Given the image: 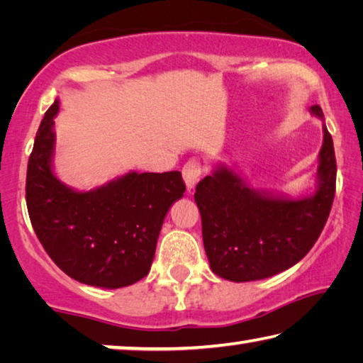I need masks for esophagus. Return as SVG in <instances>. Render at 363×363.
<instances>
[{
  "instance_id": "obj_1",
  "label": "esophagus",
  "mask_w": 363,
  "mask_h": 363,
  "mask_svg": "<svg viewBox=\"0 0 363 363\" xmlns=\"http://www.w3.org/2000/svg\"><path fill=\"white\" fill-rule=\"evenodd\" d=\"M200 176H201V164L199 160H189L182 168V177L187 186V190H192L196 186V182L200 181Z\"/></svg>"
}]
</instances>
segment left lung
<instances>
[{
  "label": "left lung",
  "mask_w": 363,
  "mask_h": 363,
  "mask_svg": "<svg viewBox=\"0 0 363 363\" xmlns=\"http://www.w3.org/2000/svg\"><path fill=\"white\" fill-rule=\"evenodd\" d=\"M322 121L315 189L291 196L253 189L235 164L218 163L196 184L205 251L211 270L230 281L269 279L293 267L314 247L333 205L336 160L333 139L318 106L309 108Z\"/></svg>",
  "instance_id": "8db88e82"
}]
</instances>
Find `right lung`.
<instances>
[{
	"label": "right lung",
	"instance_id": "add662e5",
	"mask_svg": "<svg viewBox=\"0 0 363 363\" xmlns=\"http://www.w3.org/2000/svg\"><path fill=\"white\" fill-rule=\"evenodd\" d=\"M59 99L36 133L27 168V208L51 259L79 284L123 288L149 274L163 220L186 184L179 171L130 173L77 190L54 171Z\"/></svg>",
	"mask_w": 363,
	"mask_h": 363
}]
</instances>
